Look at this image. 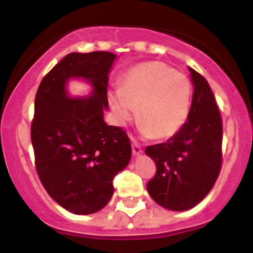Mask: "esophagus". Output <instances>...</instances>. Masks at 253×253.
Listing matches in <instances>:
<instances>
[{
  "instance_id": "34e87169",
  "label": "esophagus",
  "mask_w": 253,
  "mask_h": 253,
  "mask_svg": "<svg viewBox=\"0 0 253 253\" xmlns=\"http://www.w3.org/2000/svg\"><path fill=\"white\" fill-rule=\"evenodd\" d=\"M132 153H133L134 157H138V155H141L143 153V149L138 143H136V142L132 143Z\"/></svg>"
}]
</instances>
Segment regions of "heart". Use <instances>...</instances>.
I'll return each mask as SVG.
<instances>
[{"label":"heart","instance_id":"heart-1","mask_svg":"<svg viewBox=\"0 0 253 253\" xmlns=\"http://www.w3.org/2000/svg\"><path fill=\"white\" fill-rule=\"evenodd\" d=\"M117 122L126 125L137 110L143 133L167 139L178 132L187 119L191 84L187 77L163 62L150 61L134 66L121 82L120 91L110 93Z\"/></svg>","mask_w":253,"mask_h":253}]
</instances>
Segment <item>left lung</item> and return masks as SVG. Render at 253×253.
Returning a JSON list of instances; mask_svg holds the SVG:
<instances>
[{
	"label": "left lung",
	"mask_w": 253,
	"mask_h": 253,
	"mask_svg": "<svg viewBox=\"0 0 253 253\" xmlns=\"http://www.w3.org/2000/svg\"><path fill=\"white\" fill-rule=\"evenodd\" d=\"M193 84L187 121L167 142L145 148L157 174L148 182L150 197L169 211H188L208 195L221 168L223 125L208 82L190 68Z\"/></svg>",
	"instance_id": "1"
}]
</instances>
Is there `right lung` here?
Wrapping results in <instances>:
<instances>
[{"mask_svg": "<svg viewBox=\"0 0 253 253\" xmlns=\"http://www.w3.org/2000/svg\"><path fill=\"white\" fill-rule=\"evenodd\" d=\"M116 58L108 51L68 53L42 78L35 96L32 143L38 175L53 201L79 215L108 205L112 180L131 160L127 134L104 121ZM71 79L90 84L91 94L71 97Z\"/></svg>", "mask_w": 253, "mask_h": 253, "instance_id": "right-lung-1", "label": "right lung"}]
</instances>
